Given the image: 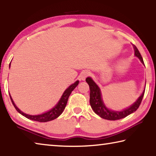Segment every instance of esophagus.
I'll use <instances>...</instances> for the list:
<instances>
[{"label":"esophagus","mask_w":156,"mask_h":156,"mask_svg":"<svg viewBox=\"0 0 156 156\" xmlns=\"http://www.w3.org/2000/svg\"><path fill=\"white\" fill-rule=\"evenodd\" d=\"M90 75V73L89 71H88V70L83 71V72H82V73H81V80L84 81L87 77H88V76Z\"/></svg>","instance_id":"34e87169"}]
</instances>
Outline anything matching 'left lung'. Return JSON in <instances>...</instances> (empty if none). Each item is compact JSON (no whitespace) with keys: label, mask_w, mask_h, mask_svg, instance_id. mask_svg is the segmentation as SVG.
Instances as JSON below:
<instances>
[{"label":"left lung","mask_w":156,"mask_h":156,"mask_svg":"<svg viewBox=\"0 0 156 156\" xmlns=\"http://www.w3.org/2000/svg\"><path fill=\"white\" fill-rule=\"evenodd\" d=\"M135 51V55L138 57L140 59V62L144 64V61L143 57H142L140 52L138 50L137 47L135 45H133ZM86 82L89 85L90 90V103L92 108V110L96 113L97 115H99L102 119L106 120H110V121H116L123 119L125 117L127 116L135 111L139 108L140 103L143 100V98L144 94V90L143 91L141 96L138 98V99L133 104L129 107V108L125 109L121 112L118 111H112L110 110L105 107L103 104V101L101 99V94L100 89L96 83L94 82V81L90 77L86 78Z\"/></svg>","instance_id":"8db88e82"}]
</instances>
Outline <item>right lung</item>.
Returning a JSON list of instances; mask_svg holds the SVG:
<instances>
[{
    "label": "right lung",
    "instance_id": "1",
    "mask_svg": "<svg viewBox=\"0 0 156 156\" xmlns=\"http://www.w3.org/2000/svg\"><path fill=\"white\" fill-rule=\"evenodd\" d=\"M79 84V81H76L75 83H74L72 85L70 86L66 90L65 92L63 94L62 97L61 99H60L58 103L55 105V107H54L53 109H51V110H49L48 112L46 113H44L42 114H40V115H29V114H27L23 113V112L20 111L19 109L16 107V105H15V103H13V100L12 99V97L9 94L11 101H12V104L14 106V108H16V110H17L19 113L21 114L22 115L25 116L26 118L29 119L30 120H33V121H38V122H48L52 121V120H54L57 119L60 114H61L63 111L66 108V105L67 104L68 102V97H69L70 94H71V92L75 89L77 85Z\"/></svg>",
    "mask_w": 156,
    "mask_h": 156
}]
</instances>
